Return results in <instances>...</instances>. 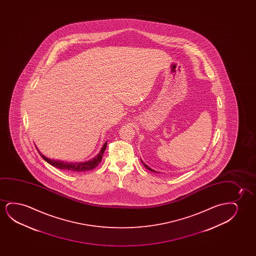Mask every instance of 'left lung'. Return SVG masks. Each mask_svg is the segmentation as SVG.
Returning a JSON list of instances; mask_svg holds the SVG:
<instances>
[{"label":"left lung","mask_w":256,"mask_h":256,"mask_svg":"<svg viewBox=\"0 0 256 256\" xmlns=\"http://www.w3.org/2000/svg\"><path fill=\"white\" fill-rule=\"evenodd\" d=\"M142 164L144 165V167H145V168H148V170H150V172H156V173H159V172H156V170H153V168H151L150 167V166H148V165L146 164H144V162L142 161Z\"/></svg>","instance_id":"obj_1"}]
</instances>
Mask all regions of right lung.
I'll list each match as a JSON object with an SVG mask.
<instances>
[{
	"label": "right lung",
	"instance_id": "right-lung-1",
	"mask_svg": "<svg viewBox=\"0 0 256 256\" xmlns=\"http://www.w3.org/2000/svg\"><path fill=\"white\" fill-rule=\"evenodd\" d=\"M106 144H108V142H106L104 145L102 146V150L98 152V154L94 158H92L91 160L86 162H74L61 161V160H55V159L46 158L44 154H42L39 151L38 147L36 148L38 151L40 156H42V159H44V161L47 162L50 164L52 165L53 167L64 170L67 172H84L94 170L100 164L102 156H103L106 148Z\"/></svg>",
	"mask_w": 256,
	"mask_h": 256
}]
</instances>
